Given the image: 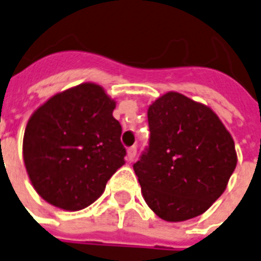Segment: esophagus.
I'll return each instance as SVG.
<instances>
[{"label":"esophagus","mask_w":261,"mask_h":261,"mask_svg":"<svg viewBox=\"0 0 261 261\" xmlns=\"http://www.w3.org/2000/svg\"><path fill=\"white\" fill-rule=\"evenodd\" d=\"M135 155H137V146L128 147V150H127V157H128V160L134 161Z\"/></svg>","instance_id":"esophagus-1"}]
</instances>
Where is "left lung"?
Listing matches in <instances>:
<instances>
[{
	"label": "left lung",
	"instance_id": "left-lung-1",
	"mask_svg": "<svg viewBox=\"0 0 261 261\" xmlns=\"http://www.w3.org/2000/svg\"><path fill=\"white\" fill-rule=\"evenodd\" d=\"M149 147L133 165L147 206L168 222L203 214L237 165L234 141L214 111L177 92L147 110Z\"/></svg>",
	"mask_w": 261,
	"mask_h": 261
}]
</instances>
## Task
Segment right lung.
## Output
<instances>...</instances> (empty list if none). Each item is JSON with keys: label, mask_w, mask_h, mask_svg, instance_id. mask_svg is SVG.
Instances as JSON below:
<instances>
[{"label": "right lung", "mask_w": 261, "mask_h": 261, "mask_svg": "<svg viewBox=\"0 0 261 261\" xmlns=\"http://www.w3.org/2000/svg\"><path fill=\"white\" fill-rule=\"evenodd\" d=\"M116 102L85 83L57 93L27 123L22 157L32 186L46 202L79 211L97 200L124 164Z\"/></svg>", "instance_id": "1"}]
</instances>
